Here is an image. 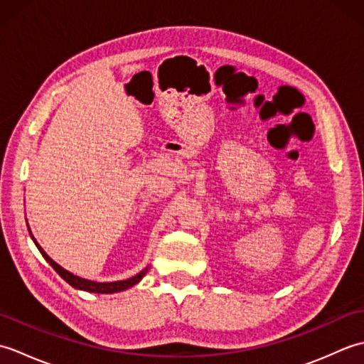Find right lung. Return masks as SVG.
Masks as SVG:
<instances>
[{"mask_svg":"<svg viewBox=\"0 0 364 364\" xmlns=\"http://www.w3.org/2000/svg\"><path fill=\"white\" fill-rule=\"evenodd\" d=\"M28 230H29V225H28ZM29 235H31V237H33L34 244L37 245L38 252L42 253V257H43L46 261H48L50 266H51L54 270H56V272H58L60 277H63L68 284L73 286L75 289H81V291H87V292H97V294H114V292H120V291H125V289L133 288L134 284H137L139 282L142 280V278L145 277V274L149 272V269H150V266H146L145 269H142L141 272L136 274L134 277L128 278V280H120V282L98 283V282L86 280V278H81V277H78V275L68 272V270H65L63 266H59L56 261H53V259L48 257V255L45 253V250L42 249V247L38 245V242L36 241V237L33 236V233H31V230H29Z\"/></svg>","mask_w":364,"mask_h":364,"instance_id":"obj_1","label":"right lung"}]
</instances>
